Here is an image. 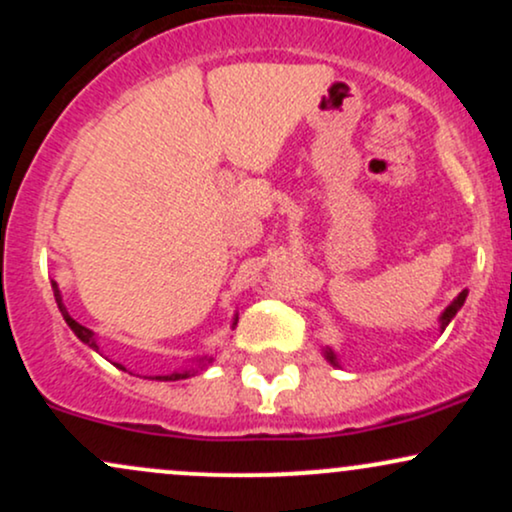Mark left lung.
Wrapping results in <instances>:
<instances>
[{
  "label": "left lung",
  "mask_w": 512,
  "mask_h": 512,
  "mask_svg": "<svg viewBox=\"0 0 512 512\" xmlns=\"http://www.w3.org/2000/svg\"><path fill=\"white\" fill-rule=\"evenodd\" d=\"M464 298H467V291H462L460 296H457L455 301H452V303L448 305V308H445V313L440 315V330H445V327L450 325L452 317H455V315H457V310H460L462 305H464ZM325 356H327V361L332 363V366H337V356L332 354V349H327V351H325Z\"/></svg>",
  "instance_id": "1"
}]
</instances>
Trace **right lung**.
<instances>
[{"label": "right lung", "mask_w": 512, "mask_h": 512, "mask_svg": "<svg viewBox=\"0 0 512 512\" xmlns=\"http://www.w3.org/2000/svg\"><path fill=\"white\" fill-rule=\"evenodd\" d=\"M52 291H55V301H57V308H60V313H62V317H64V322H67V325L72 327V332L76 334V337L81 339V342L88 344V346H91V349H96V351H98V344H96V337H93V332L88 330V327L79 325V322H76L74 317L67 313V308H64V303H62L60 289H57V284H55V281H52ZM236 322H238V317H236ZM236 322H233V325H236ZM207 361H211V358H207ZM115 366L125 370V366H120V363H115ZM190 375H192V370H180V373H170V375H156V378H151V380H182V378H190Z\"/></svg>", "instance_id": "add662e5"}]
</instances>
